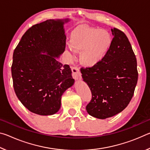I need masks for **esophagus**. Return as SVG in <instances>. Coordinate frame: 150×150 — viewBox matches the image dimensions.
Segmentation results:
<instances>
[{"label":"esophagus","mask_w":150,"mask_h":150,"mask_svg":"<svg viewBox=\"0 0 150 150\" xmlns=\"http://www.w3.org/2000/svg\"><path fill=\"white\" fill-rule=\"evenodd\" d=\"M71 71H72V76L73 79H75L76 80L81 79V73L80 72L79 69L77 67H72Z\"/></svg>","instance_id":"34e87169"}]
</instances>
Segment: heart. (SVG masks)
Listing matches in <instances>:
<instances>
[{"label":"heart","mask_w":150,"mask_h":150,"mask_svg":"<svg viewBox=\"0 0 150 150\" xmlns=\"http://www.w3.org/2000/svg\"><path fill=\"white\" fill-rule=\"evenodd\" d=\"M70 42L73 50L81 52V63L91 67L100 63L106 57L112 44V38L106 30L80 25L72 32Z\"/></svg>","instance_id":"b5f03b06"}]
</instances>
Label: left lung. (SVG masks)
<instances>
[{
  "label": "left lung",
  "instance_id": "left-lung-1",
  "mask_svg": "<svg viewBox=\"0 0 150 150\" xmlns=\"http://www.w3.org/2000/svg\"><path fill=\"white\" fill-rule=\"evenodd\" d=\"M111 31L112 44L106 57L96 66L81 69L92 93L86 110L99 119L122 111L130 102L138 82L136 57L128 38L116 28Z\"/></svg>",
  "mask_w": 150,
  "mask_h": 150
}]
</instances>
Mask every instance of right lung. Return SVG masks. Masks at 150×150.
<instances>
[{
    "label": "right lung",
    "mask_w": 150,
    "mask_h": 150,
    "mask_svg": "<svg viewBox=\"0 0 150 150\" xmlns=\"http://www.w3.org/2000/svg\"><path fill=\"white\" fill-rule=\"evenodd\" d=\"M69 20H47L34 25L14 51V89L22 105L33 113H56L63 93L74 83L69 65H63L56 59L65 51L63 24Z\"/></svg>",
    "instance_id": "add662e5"
}]
</instances>
